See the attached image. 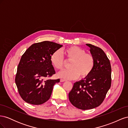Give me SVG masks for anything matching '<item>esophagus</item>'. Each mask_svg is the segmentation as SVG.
Segmentation results:
<instances>
[{
  "label": "esophagus",
  "mask_w": 128,
  "mask_h": 128,
  "mask_svg": "<svg viewBox=\"0 0 128 128\" xmlns=\"http://www.w3.org/2000/svg\"><path fill=\"white\" fill-rule=\"evenodd\" d=\"M66 80H64V79H61L60 80V82H65Z\"/></svg>",
  "instance_id": "esophagus-1"
}]
</instances>
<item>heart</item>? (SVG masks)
<instances>
[{
    "label": "heart",
    "instance_id": "obj_1",
    "mask_svg": "<svg viewBox=\"0 0 128 128\" xmlns=\"http://www.w3.org/2000/svg\"><path fill=\"white\" fill-rule=\"evenodd\" d=\"M66 59L72 61L70 69L61 71L57 74L58 77L67 80H72L86 77L92 72L94 66V57L86 50L76 46H72L64 50ZM53 66L57 69H62L66 64V60L59 50L54 52L50 57Z\"/></svg>",
    "mask_w": 128,
    "mask_h": 128
}]
</instances>
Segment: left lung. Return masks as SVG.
I'll use <instances>...</instances> for the list:
<instances>
[{
	"instance_id": "1",
	"label": "left lung",
	"mask_w": 128,
	"mask_h": 128,
	"mask_svg": "<svg viewBox=\"0 0 128 128\" xmlns=\"http://www.w3.org/2000/svg\"><path fill=\"white\" fill-rule=\"evenodd\" d=\"M91 54L94 57V66L86 77L74 84L69 93V99L73 106L82 110L99 106L111 86V66L103 50L90 44Z\"/></svg>"
}]
</instances>
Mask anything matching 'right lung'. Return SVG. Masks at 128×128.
<instances>
[{"label":"right lung","instance_id":"right-lung-1","mask_svg":"<svg viewBox=\"0 0 128 128\" xmlns=\"http://www.w3.org/2000/svg\"><path fill=\"white\" fill-rule=\"evenodd\" d=\"M62 46L52 42L44 41L32 45L22 55L15 80L24 102L38 105L50 99L53 86L60 79L45 80V77L56 73L50 57Z\"/></svg>","mask_w":128,"mask_h":128}]
</instances>
